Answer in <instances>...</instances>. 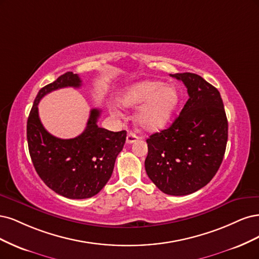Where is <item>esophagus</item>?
Wrapping results in <instances>:
<instances>
[{"label": "esophagus", "instance_id": "esophagus-1", "mask_svg": "<svg viewBox=\"0 0 259 259\" xmlns=\"http://www.w3.org/2000/svg\"><path fill=\"white\" fill-rule=\"evenodd\" d=\"M138 139H139V137L136 135V133L129 132V133H128V136H127V143H128V144L135 143V142H137V141H138Z\"/></svg>", "mask_w": 259, "mask_h": 259}]
</instances>
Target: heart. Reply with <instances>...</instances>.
<instances>
[{
	"instance_id": "1",
	"label": "heart",
	"mask_w": 259,
	"mask_h": 259,
	"mask_svg": "<svg viewBox=\"0 0 259 259\" xmlns=\"http://www.w3.org/2000/svg\"><path fill=\"white\" fill-rule=\"evenodd\" d=\"M180 101L179 91L161 81L143 80L128 87L120 98L124 107L141 106L136 116L139 126L146 131H158L170 121Z\"/></svg>"
}]
</instances>
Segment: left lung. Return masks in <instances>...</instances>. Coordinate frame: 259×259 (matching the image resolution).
Returning <instances> with one entry per match:
<instances>
[{
	"label": "left lung",
	"instance_id": "left-lung-1",
	"mask_svg": "<svg viewBox=\"0 0 259 259\" xmlns=\"http://www.w3.org/2000/svg\"><path fill=\"white\" fill-rule=\"evenodd\" d=\"M182 80L188 100L169 128L146 142L145 170L162 193L186 196L204 187L220 169L228 140V121L220 91L194 73Z\"/></svg>",
	"mask_w": 259,
	"mask_h": 259
}]
</instances>
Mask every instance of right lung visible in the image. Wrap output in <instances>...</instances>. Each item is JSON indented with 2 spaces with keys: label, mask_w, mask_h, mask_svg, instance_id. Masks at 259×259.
I'll return each instance as SVG.
<instances>
[{
  "label": "right lung",
  "mask_w": 259,
  "mask_h": 259,
  "mask_svg": "<svg viewBox=\"0 0 259 259\" xmlns=\"http://www.w3.org/2000/svg\"><path fill=\"white\" fill-rule=\"evenodd\" d=\"M81 86L77 74L66 72L41 88L27 122V139L33 165L45 184L69 199L94 197L110 180L115 160L121 152L127 131L113 132L98 127L101 111L93 108L86 129L74 139L51 135L38 117L39 100L54 90Z\"/></svg>",
  "instance_id": "obj_1"
}]
</instances>
